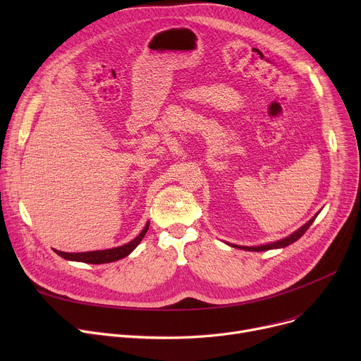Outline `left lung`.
Segmentation results:
<instances>
[{
  "instance_id": "8db88e82",
  "label": "left lung",
  "mask_w": 361,
  "mask_h": 361,
  "mask_svg": "<svg viewBox=\"0 0 361 361\" xmlns=\"http://www.w3.org/2000/svg\"><path fill=\"white\" fill-rule=\"evenodd\" d=\"M316 218V216H314ZM314 218H312L307 224H305L301 226V228H298L295 233H293L291 235H288V237H286V238H282V240H279V241H275V243H271V244H264V245H257V247H243V245H234V244H231L233 247H237V249H244V250H249V252H264V250H271V249H281V247H287V245H290V244H293L294 241H297L302 234H305L307 230H309V226L312 225V222L314 221Z\"/></svg>"
}]
</instances>
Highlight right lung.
Segmentation results:
<instances>
[{"label": "right lung", "instance_id": "1", "mask_svg": "<svg viewBox=\"0 0 361 361\" xmlns=\"http://www.w3.org/2000/svg\"><path fill=\"white\" fill-rule=\"evenodd\" d=\"M149 228V224L143 228V231L130 243L121 245V247L116 249H108V250H98V252H85V253H66V252H59L55 250V253L67 259V260H75V262H85V263H92V264H101V263H109V262H116L120 260L126 256H128L133 250H135L139 243L143 240Z\"/></svg>", "mask_w": 361, "mask_h": 361}]
</instances>
